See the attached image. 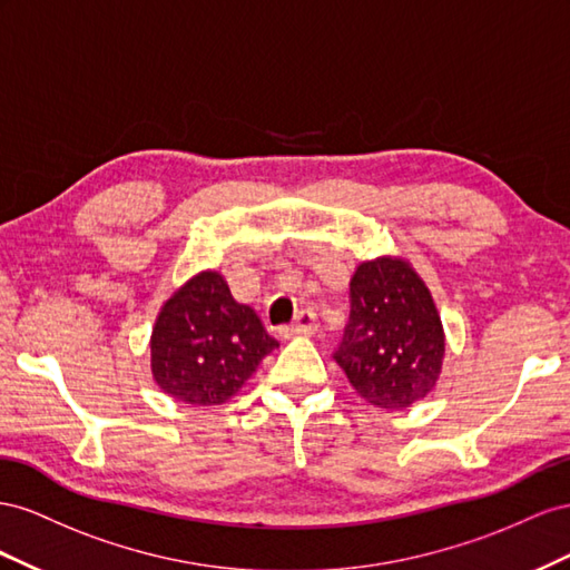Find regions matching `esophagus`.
Listing matches in <instances>:
<instances>
[{
    "label": "esophagus",
    "instance_id": "esophagus-1",
    "mask_svg": "<svg viewBox=\"0 0 570 570\" xmlns=\"http://www.w3.org/2000/svg\"><path fill=\"white\" fill-rule=\"evenodd\" d=\"M317 330V317L313 311H303L296 315L294 324H286L282 327V336H307V334H315Z\"/></svg>",
    "mask_w": 570,
    "mask_h": 570
}]
</instances>
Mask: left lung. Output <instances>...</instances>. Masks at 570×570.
Masks as SVG:
<instances>
[{"mask_svg":"<svg viewBox=\"0 0 570 570\" xmlns=\"http://www.w3.org/2000/svg\"><path fill=\"white\" fill-rule=\"evenodd\" d=\"M351 313L334 361L380 409H409L432 392L444 332L428 286L394 257L363 263L351 279Z\"/></svg>","mask_w":570,"mask_h":570,"instance_id":"1","label":"left lung"}]
</instances>
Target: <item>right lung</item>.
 Instances as JSON below:
<instances>
[{"mask_svg": "<svg viewBox=\"0 0 570 570\" xmlns=\"http://www.w3.org/2000/svg\"><path fill=\"white\" fill-rule=\"evenodd\" d=\"M276 346L253 307L236 303L217 272H203L161 307L150 341L153 375L178 401L217 405Z\"/></svg>", "mask_w": 570, "mask_h": 570, "instance_id": "add662e5", "label": "right lung"}]
</instances>
